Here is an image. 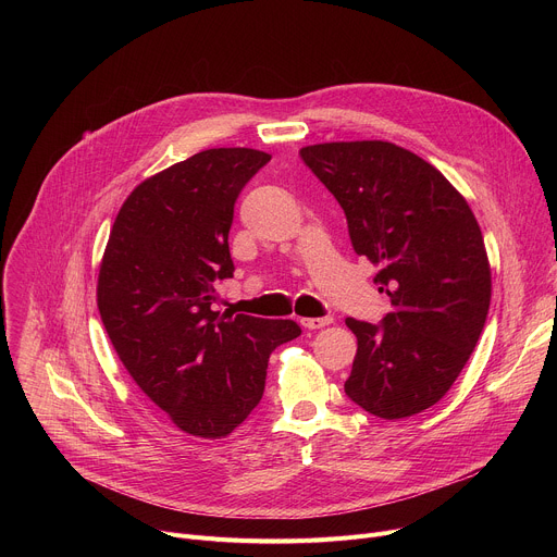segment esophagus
Returning <instances> with one entry per match:
<instances>
[{
	"label": "esophagus",
	"mask_w": 557,
	"mask_h": 557,
	"mask_svg": "<svg viewBox=\"0 0 557 557\" xmlns=\"http://www.w3.org/2000/svg\"><path fill=\"white\" fill-rule=\"evenodd\" d=\"M333 324V317H304L301 326L308 331H317V329H326Z\"/></svg>",
	"instance_id": "obj_1"
}]
</instances>
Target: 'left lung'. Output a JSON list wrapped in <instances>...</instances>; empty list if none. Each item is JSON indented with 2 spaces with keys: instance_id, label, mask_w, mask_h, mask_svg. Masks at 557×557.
<instances>
[{
  "instance_id": "1",
  "label": "left lung",
  "mask_w": 557,
  "mask_h": 557,
  "mask_svg": "<svg viewBox=\"0 0 557 557\" xmlns=\"http://www.w3.org/2000/svg\"><path fill=\"white\" fill-rule=\"evenodd\" d=\"M301 161L342 205L350 243L389 297L357 337L346 394L379 419L438 404L479 342L492 299L483 233L467 200L421 156L387 140L320 143Z\"/></svg>"
}]
</instances>
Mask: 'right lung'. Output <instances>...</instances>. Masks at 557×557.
Returning <instances> with one entry per match:
<instances>
[{
    "label": "right lung",
    "instance_id": "obj_1",
    "mask_svg": "<svg viewBox=\"0 0 557 557\" xmlns=\"http://www.w3.org/2000/svg\"><path fill=\"white\" fill-rule=\"evenodd\" d=\"M267 151L218 147L143 181L123 202L99 269L97 304L136 385L176 428L222 438L264 394L271 352L293 320L220 314L215 280L233 277L228 228Z\"/></svg>",
    "mask_w": 557,
    "mask_h": 557
}]
</instances>
